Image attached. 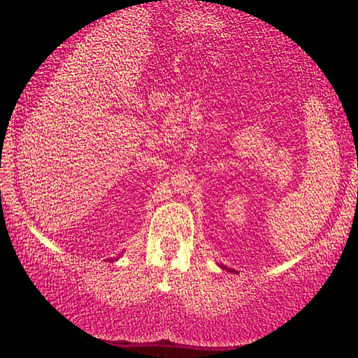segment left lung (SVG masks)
<instances>
[{
	"label": "left lung",
	"instance_id": "8db88e82",
	"mask_svg": "<svg viewBox=\"0 0 358 358\" xmlns=\"http://www.w3.org/2000/svg\"><path fill=\"white\" fill-rule=\"evenodd\" d=\"M224 268H226V266H224Z\"/></svg>",
	"mask_w": 358,
	"mask_h": 358
}]
</instances>
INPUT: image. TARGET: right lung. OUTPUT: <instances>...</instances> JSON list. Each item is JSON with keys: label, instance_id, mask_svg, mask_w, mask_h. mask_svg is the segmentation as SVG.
I'll return each instance as SVG.
<instances>
[{"label": "right lung", "instance_id": "add662e5", "mask_svg": "<svg viewBox=\"0 0 358 358\" xmlns=\"http://www.w3.org/2000/svg\"><path fill=\"white\" fill-rule=\"evenodd\" d=\"M110 260H112V259H110Z\"/></svg>", "mask_w": 358, "mask_h": 358}]
</instances>
